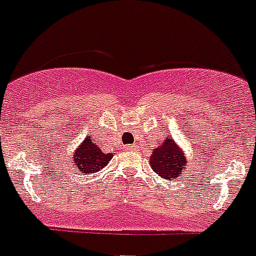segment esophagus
<instances>
[{
  "instance_id": "1",
  "label": "esophagus",
  "mask_w": 256,
  "mask_h": 256,
  "mask_svg": "<svg viewBox=\"0 0 256 256\" xmlns=\"http://www.w3.org/2000/svg\"><path fill=\"white\" fill-rule=\"evenodd\" d=\"M126 149H128V150H134V149H136V146H134V145H126Z\"/></svg>"
}]
</instances>
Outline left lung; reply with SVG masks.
Segmentation results:
<instances>
[{"mask_svg":"<svg viewBox=\"0 0 256 256\" xmlns=\"http://www.w3.org/2000/svg\"><path fill=\"white\" fill-rule=\"evenodd\" d=\"M153 170L165 180H174L186 166V157L172 138H166L162 145L153 149L150 156Z\"/></svg>","mask_w":256,"mask_h":256,"instance_id":"1","label":"left lung"}]
</instances>
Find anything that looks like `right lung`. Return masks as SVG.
Masks as SVG:
<instances>
[{"label": "right lung", "instance_id": "1", "mask_svg": "<svg viewBox=\"0 0 256 256\" xmlns=\"http://www.w3.org/2000/svg\"><path fill=\"white\" fill-rule=\"evenodd\" d=\"M112 153H103L91 138H87L72 157L74 165L82 173H95L112 158Z\"/></svg>", "mask_w": 256, "mask_h": 256}]
</instances>
